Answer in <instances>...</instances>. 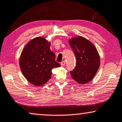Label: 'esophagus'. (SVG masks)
<instances>
[{
    "instance_id": "34e87169",
    "label": "esophagus",
    "mask_w": 122,
    "mask_h": 122,
    "mask_svg": "<svg viewBox=\"0 0 122 122\" xmlns=\"http://www.w3.org/2000/svg\"><path fill=\"white\" fill-rule=\"evenodd\" d=\"M65 64H66V62H65V61H63L62 62H61V65L62 66H64Z\"/></svg>"
}]
</instances>
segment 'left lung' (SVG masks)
<instances>
[{
	"mask_svg": "<svg viewBox=\"0 0 122 122\" xmlns=\"http://www.w3.org/2000/svg\"><path fill=\"white\" fill-rule=\"evenodd\" d=\"M75 53L76 66L70 71L71 77L80 84L87 83L95 77L100 65V58L97 49L91 42L78 36L68 40Z\"/></svg>",
	"mask_w": 122,
	"mask_h": 122,
	"instance_id": "left-lung-1",
	"label": "left lung"
}]
</instances>
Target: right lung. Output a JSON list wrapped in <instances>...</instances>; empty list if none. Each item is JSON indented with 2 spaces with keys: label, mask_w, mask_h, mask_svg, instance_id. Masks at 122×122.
Instances as JSON below:
<instances>
[{
  "label": "right lung",
  "mask_w": 122,
  "mask_h": 122,
  "mask_svg": "<svg viewBox=\"0 0 122 122\" xmlns=\"http://www.w3.org/2000/svg\"><path fill=\"white\" fill-rule=\"evenodd\" d=\"M51 42L43 37H36L25 46L20 57L22 73L36 86L45 84L52 75V68L61 65L55 61V55L50 49Z\"/></svg>",
  "instance_id": "add662e5"
}]
</instances>
